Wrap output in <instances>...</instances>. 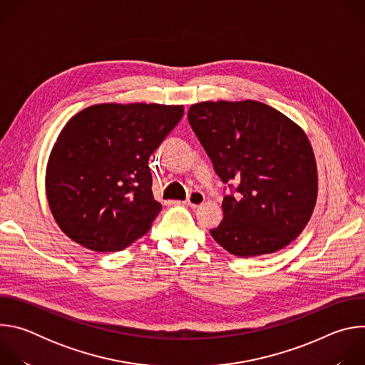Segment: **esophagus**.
Returning a JSON list of instances; mask_svg holds the SVG:
<instances>
[{"mask_svg": "<svg viewBox=\"0 0 365 365\" xmlns=\"http://www.w3.org/2000/svg\"><path fill=\"white\" fill-rule=\"evenodd\" d=\"M203 202H205V195H203L202 192H199V190L190 192L189 196H187V199L185 200V203L189 205V206H192V207H197V206H200Z\"/></svg>", "mask_w": 365, "mask_h": 365, "instance_id": "1", "label": "esophagus"}]
</instances>
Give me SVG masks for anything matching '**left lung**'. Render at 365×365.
<instances>
[{
    "instance_id": "obj_1",
    "label": "left lung",
    "mask_w": 365,
    "mask_h": 365,
    "mask_svg": "<svg viewBox=\"0 0 365 365\" xmlns=\"http://www.w3.org/2000/svg\"><path fill=\"white\" fill-rule=\"evenodd\" d=\"M187 120L221 180L238 183L237 195L224 197V220L212 238L237 257L273 254L296 240L318 197L317 160L304 131L252 99L193 103Z\"/></svg>"
}]
</instances>
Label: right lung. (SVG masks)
I'll use <instances>...</instances> for the list:
<instances>
[{
    "label": "right lung",
    "instance_id": "1",
    "mask_svg": "<svg viewBox=\"0 0 365 365\" xmlns=\"http://www.w3.org/2000/svg\"><path fill=\"white\" fill-rule=\"evenodd\" d=\"M183 113V106L106 102L66 123L47 160L46 196L72 241L111 252L148 232L162 210L148 159Z\"/></svg>",
    "mask_w": 365,
    "mask_h": 365
}]
</instances>
